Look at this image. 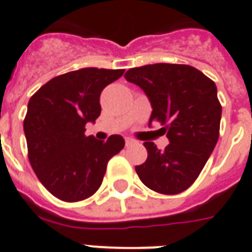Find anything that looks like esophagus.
<instances>
[{
    "mask_svg": "<svg viewBox=\"0 0 252 252\" xmlns=\"http://www.w3.org/2000/svg\"><path fill=\"white\" fill-rule=\"evenodd\" d=\"M133 144H136V141H134L133 139H129V137H126V147H129V145H133Z\"/></svg>",
    "mask_w": 252,
    "mask_h": 252,
    "instance_id": "esophagus-1",
    "label": "esophagus"
}]
</instances>
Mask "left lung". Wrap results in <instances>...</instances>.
I'll return each mask as SVG.
<instances>
[{
	"label": "left lung",
	"instance_id": "8db88e82",
	"mask_svg": "<svg viewBox=\"0 0 252 252\" xmlns=\"http://www.w3.org/2000/svg\"><path fill=\"white\" fill-rule=\"evenodd\" d=\"M152 104V123H160L169 145L164 151L145 141L147 161L136 166L144 185L161 194H178L197 180L220 137L222 107L217 86L188 64L156 63L124 75Z\"/></svg>",
	"mask_w": 252,
	"mask_h": 252
}]
</instances>
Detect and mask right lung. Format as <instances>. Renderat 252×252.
Segmentation results:
<instances>
[{
  "mask_svg": "<svg viewBox=\"0 0 252 252\" xmlns=\"http://www.w3.org/2000/svg\"><path fill=\"white\" fill-rule=\"evenodd\" d=\"M124 70L80 68L55 76L30 97L24 130L29 161L42 185L64 202L95 194L108 161L124 148L119 134L107 141L86 136L100 116V94Z\"/></svg>",
  "mask_w": 252,
  "mask_h": 252,
  "instance_id": "right-lung-1",
  "label": "right lung"
}]
</instances>
